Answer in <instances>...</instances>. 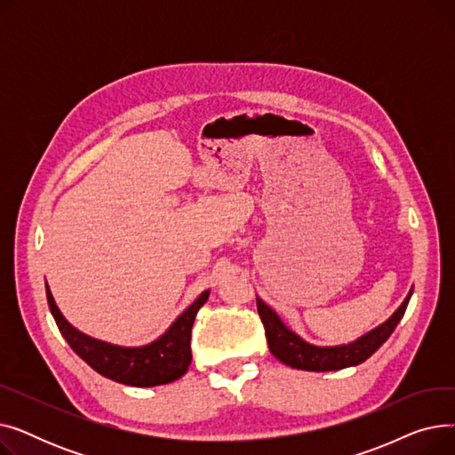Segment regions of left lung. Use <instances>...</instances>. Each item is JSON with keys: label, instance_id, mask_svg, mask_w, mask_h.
<instances>
[{"label": "left lung", "instance_id": "8db88e82", "mask_svg": "<svg viewBox=\"0 0 455 455\" xmlns=\"http://www.w3.org/2000/svg\"><path fill=\"white\" fill-rule=\"evenodd\" d=\"M413 288L410 290L408 297L396 307V312L371 331L363 333L352 343L333 345V347H319L314 343L304 341L299 333H295L288 324H285L271 306H267L256 295L258 314L261 323L266 326V336L271 354L280 360L283 365H290L300 371H314V372H326V371H339L347 367H354L363 363L367 357H371L381 345H384L400 319L405 314V307L411 299Z\"/></svg>", "mask_w": 455, "mask_h": 455}]
</instances>
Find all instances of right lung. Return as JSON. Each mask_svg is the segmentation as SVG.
I'll list each match as a JSON object with an SVG mask.
<instances>
[{"label":"right lung","mask_w":455,"mask_h":455,"mask_svg":"<svg viewBox=\"0 0 455 455\" xmlns=\"http://www.w3.org/2000/svg\"><path fill=\"white\" fill-rule=\"evenodd\" d=\"M45 295L62 338L95 372L117 381V384L155 387L172 384L188 372L191 363V326H194L199 307L208 300L210 290L203 291L194 304L188 306L158 339L141 347H122L86 336L84 331L66 321L47 282Z\"/></svg>","instance_id":"right-lung-1"}]
</instances>
